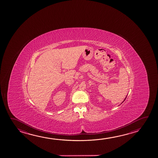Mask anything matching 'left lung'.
Segmentation results:
<instances>
[{
	"mask_svg": "<svg viewBox=\"0 0 158 158\" xmlns=\"http://www.w3.org/2000/svg\"><path fill=\"white\" fill-rule=\"evenodd\" d=\"M126 98H127V97H126ZM126 98H125V99H126ZM125 99L124 100H125ZM124 101H123V102H124Z\"/></svg>",
	"mask_w": 158,
	"mask_h": 158,
	"instance_id": "1",
	"label": "left lung"
}]
</instances>
